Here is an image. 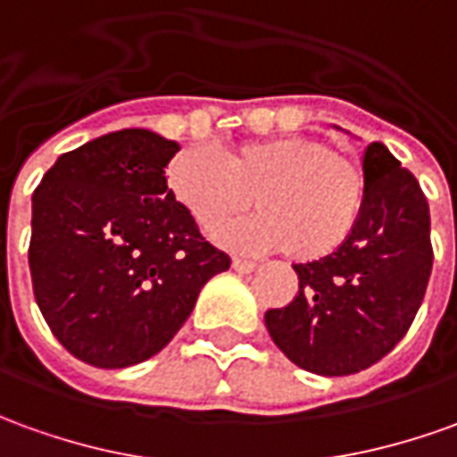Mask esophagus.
Wrapping results in <instances>:
<instances>
[{
	"label": "esophagus",
	"mask_w": 457,
	"mask_h": 457,
	"mask_svg": "<svg viewBox=\"0 0 457 457\" xmlns=\"http://www.w3.org/2000/svg\"><path fill=\"white\" fill-rule=\"evenodd\" d=\"M238 273H251V270H256L259 269V263L256 261H251V259H234V263H231Z\"/></svg>",
	"instance_id": "34e87169"
}]
</instances>
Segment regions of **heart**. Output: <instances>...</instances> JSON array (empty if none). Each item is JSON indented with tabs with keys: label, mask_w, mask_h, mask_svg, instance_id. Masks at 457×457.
<instances>
[{
	"label": "heart",
	"mask_w": 457,
	"mask_h": 457,
	"mask_svg": "<svg viewBox=\"0 0 457 457\" xmlns=\"http://www.w3.org/2000/svg\"><path fill=\"white\" fill-rule=\"evenodd\" d=\"M174 201L201 228H216L253 204L248 221L221 228L216 238L244 251H286L294 261L333 256L353 236L363 201V169L313 137L244 141L221 154L196 144L166 166Z\"/></svg>",
	"instance_id": "b5f03b06"
}]
</instances>
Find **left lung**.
Masks as SVG:
<instances>
[{
    "label": "left lung",
    "mask_w": 457,
    "mask_h": 457,
    "mask_svg": "<svg viewBox=\"0 0 457 457\" xmlns=\"http://www.w3.org/2000/svg\"><path fill=\"white\" fill-rule=\"evenodd\" d=\"M363 174L366 201L353 236L333 256L295 263V298L266 311L273 343L319 376H351L391 353L433 269L430 211L415 176L378 141L368 144Z\"/></svg>",
    "instance_id": "8db88e82"
}]
</instances>
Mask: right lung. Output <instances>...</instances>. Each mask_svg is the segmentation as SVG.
Listing matches in <instances>:
<instances>
[{"instance_id": "obj_1", "label": "right lung", "mask_w": 457, "mask_h": 457, "mask_svg": "<svg viewBox=\"0 0 457 457\" xmlns=\"http://www.w3.org/2000/svg\"><path fill=\"white\" fill-rule=\"evenodd\" d=\"M179 144L121 129L62 154L31 196L29 270L44 320L96 368L137 366L231 266L169 191Z\"/></svg>"}]
</instances>
